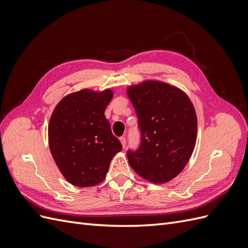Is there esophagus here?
Masks as SVG:
<instances>
[{
	"label": "esophagus",
	"mask_w": 248,
	"mask_h": 248,
	"mask_svg": "<svg viewBox=\"0 0 248 248\" xmlns=\"http://www.w3.org/2000/svg\"><path fill=\"white\" fill-rule=\"evenodd\" d=\"M120 140V141H121V144H122V146L125 148V146H126V139L124 138V137H121L119 139Z\"/></svg>",
	"instance_id": "1"
}]
</instances>
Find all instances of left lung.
I'll return each mask as SVG.
<instances>
[{"mask_svg":"<svg viewBox=\"0 0 248 248\" xmlns=\"http://www.w3.org/2000/svg\"><path fill=\"white\" fill-rule=\"evenodd\" d=\"M140 131V147L127 151L130 167L160 184L178 176L196 146L198 121L190 99L166 82L146 80L127 89Z\"/></svg>","mask_w":248,"mask_h":248,"instance_id":"1","label":"left lung"}]
</instances>
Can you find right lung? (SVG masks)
<instances>
[{
    "mask_svg": "<svg viewBox=\"0 0 248 248\" xmlns=\"http://www.w3.org/2000/svg\"><path fill=\"white\" fill-rule=\"evenodd\" d=\"M111 90L84 89L65 96L54 109L48 124V144L64 178L78 187L99 184L109 163L122 150L104 116Z\"/></svg>",
    "mask_w": 248,
    "mask_h": 248,
    "instance_id": "1",
    "label": "right lung"
}]
</instances>
